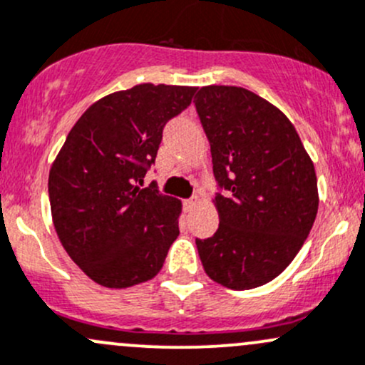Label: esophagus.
Masks as SVG:
<instances>
[{
	"mask_svg": "<svg viewBox=\"0 0 365 365\" xmlns=\"http://www.w3.org/2000/svg\"><path fill=\"white\" fill-rule=\"evenodd\" d=\"M197 202H199V197H197V195H194V197L185 199V201H183V205H185L187 212H192V210L195 208V205H197Z\"/></svg>",
	"mask_w": 365,
	"mask_h": 365,
	"instance_id": "esophagus-1",
	"label": "esophagus"
}]
</instances>
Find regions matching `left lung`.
<instances>
[{"label":"left lung","mask_w":365,"mask_h":365,"mask_svg":"<svg viewBox=\"0 0 365 365\" xmlns=\"http://www.w3.org/2000/svg\"><path fill=\"white\" fill-rule=\"evenodd\" d=\"M194 99L212 147L218 224L195 240L206 274L232 290L271 282L294 260L313 227V160L282 110L255 92L201 87Z\"/></svg>","instance_id":"obj_1"}]
</instances>
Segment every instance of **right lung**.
Returning a JSON list of instances; mask_svg holds the SVG:
<instances>
[{
  "label": "right lung",
  "instance_id": "1",
  "mask_svg": "<svg viewBox=\"0 0 365 365\" xmlns=\"http://www.w3.org/2000/svg\"><path fill=\"white\" fill-rule=\"evenodd\" d=\"M197 87L140 83L105 96L73 125L48 173L52 222L92 282L128 289L160 271L178 236L182 202L143 189L163 129Z\"/></svg>",
  "mask_w": 365,
  "mask_h": 365
}]
</instances>
